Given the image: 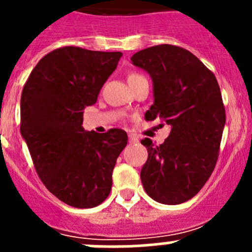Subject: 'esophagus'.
<instances>
[{
    "mask_svg": "<svg viewBox=\"0 0 252 252\" xmlns=\"http://www.w3.org/2000/svg\"><path fill=\"white\" fill-rule=\"evenodd\" d=\"M128 138H129V142H130V144H135V142L139 141L138 138H136V136H134L133 134H129Z\"/></svg>",
    "mask_w": 252,
    "mask_h": 252,
    "instance_id": "esophagus-1",
    "label": "esophagus"
}]
</instances>
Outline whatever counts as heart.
<instances>
[{"label":"heart","instance_id":"heart-1","mask_svg":"<svg viewBox=\"0 0 252 252\" xmlns=\"http://www.w3.org/2000/svg\"><path fill=\"white\" fill-rule=\"evenodd\" d=\"M135 77H140V75H138V74H130V75H129V77H128V79H129V78H135Z\"/></svg>","mask_w":252,"mask_h":252}]
</instances>
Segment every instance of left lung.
Segmentation results:
<instances>
[{
  "instance_id": "left-lung-1",
  "label": "left lung",
  "mask_w": 252,
  "mask_h": 252,
  "mask_svg": "<svg viewBox=\"0 0 252 252\" xmlns=\"http://www.w3.org/2000/svg\"><path fill=\"white\" fill-rule=\"evenodd\" d=\"M130 61L152 79L154 105L145 119L159 118L171 126L159 146L141 141L149 152L142 187L159 204H182L201 190L217 162L225 124L220 85L196 56L173 45L145 48Z\"/></svg>"
}]
</instances>
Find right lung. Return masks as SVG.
Here are the masks:
<instances>
[{"mask_svg":"<svg viewBox=\"0 0 252 252\" xmlns=\"http://www.w3.org/2000/svg\"><path fill=\"white\" fill-rule=\"evenodd\" d=\"M122 52L67 46L52 51L30 73L20 98V133L40 179L57 199L78 208L105 201L112 172L128 142L122 129L83 128L85 107L117 68Z\"/></svg>","mask_w":252,"mask_h":252,"instance_id":"add662e5","label":"right lung"}]
</instances>
